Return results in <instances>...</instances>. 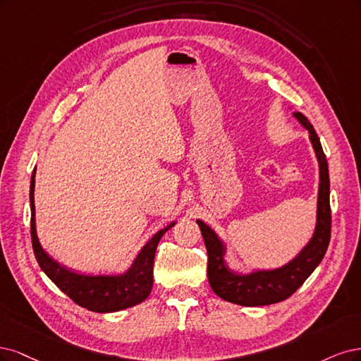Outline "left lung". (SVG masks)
Instances as JSON below:
<instances>
[{
    "instance_id": "8db88e82",
    "label": "left lung",
    "mask_w": 361,
    "mask_h": 361,
    "mask_svg": "<svg viewBox=\"0 0 361 361\" xmlns=\"http://www.w3.org/2000/svg\"><path fill=\"white\" fill-rule=\"evenodd\" d=\"M294 117L309 132L310 142L319 164L317 226L303 250L281 269L257 270L249 274H238L231 271L225 262L226 247L224 241L202 220H196V224L201 228L208 253V282H210L214 293L229 303L240 306H267L286 300L305 283L327 252L331 234L329 164L322 151L319 137L310 121L301 112H294Z\"/></svg>"
}]
</instances>
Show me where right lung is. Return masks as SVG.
Here are the masks:
<instances>
[{
    "mask_svg": "<svg viewBox=\"0 0 361 361\" xmlns=\"http://www.w3.org/2000/svg\"><path fill=\"white\" fill-rule=\"evenodd\" d=\"M34 184H36V168L32 171L30 184V204H31V241L32 250L40 269L51 281L60 288L66 295L71 297L76 305L91 312L108 313L118 312L127 307L136 306L149 295L153 288V264L157 244L165 232L176 222L169 224L164 229L149 238V241L137 253L132 267L124 274L118 276H88L78 274L67 270L54 261L40 246L36 232V207H34Z\"/></svg>",
    "mask_w": 361,
    "mask_h": 361,
    "instance_id": "obj_1",
    "label": "right lung"
}]
</instances>
